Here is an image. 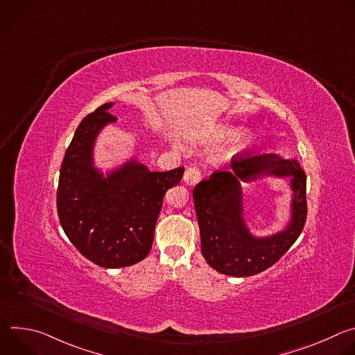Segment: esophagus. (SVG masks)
I'll return each mask as SVG.
<instances>
[{
    "label": "esophagus",
    "mask_w": 355,
    "mask_h": 355,
    "mask_svg": "<svg viewBox=\"0 0 355 355\" xmlns=\"http://www.w3.org/2000/svg\"><path fill=\"white\" fill-rule=\"evenodd\" d=\"M200 178H202V171L198 167H189V168H187V171L184 174V181L188 185L196 184Z\"/></svg>",
    "instance_id": "obj_1"
}]
</instances>
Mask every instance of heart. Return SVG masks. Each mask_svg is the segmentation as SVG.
<instances>
[{
	"mask_svg": "<svg viewBox=\"0 0 355 355\" xmlns=\"http://www.w3.org/2000/svg\"><path fill=\"white\" fill-rule=\"evenodd\" d=\"M232 133H233V129H232L230 126H220V128H218V129L214 130V135H215L216 137H226V136H229V135H232ZM245 144H247V137L239 136V137H236L233 147H234V148H241V147H244Z\"/></svg>",
	"mask_w": 355,
	"mask_h": 355,
	"instance_id": "b5f03b06",
	"label": "heart"
}]
</instances>
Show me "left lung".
<instances>
[{"label": "left lung", "instance_id": "left-lung-1", "mask_svg": "<svg viewBox=\"0 0 355 355\" xmlns=\"http://www.w3.org/2000/svg\"><path fill=\"white\" fill-rule=\"evenodd\" d=\"M232 170L216 171L202 180L192 192L200 232V248L208 264L232 277H250L274 266L303 230L308 215L306 174L293 160L272 153L251 151L232 157ZM261 172L291 175L297 193L293 202V220L288 229L267 239L249 236L241 216L239 179L249 180Z\"/></svg>", "mask_w": 355, "mask_h": 355}]
</instances>
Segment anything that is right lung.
Segmentation results:
<instances>
[{
    "mask_svg": "<svg viewBox=\"0 0 355 355\" xmlns=\"http://www.w3.org/2000/svg\"><path fill=\"white\" fill-rule=\"evenodd\" d=\"M101 105L78 125L60 168L58 215L81 254L104 268L129 267L151 248L163 198L177 185L184 167L148 171L135 160L103 178L92 168V144L104 125L116 118Z\"/></svg>",
    "mask_w": 355,
    "mask_h": 355,
    "instance_id": "right-lung-1",
    "label": "right lung"
}]
</instances>
